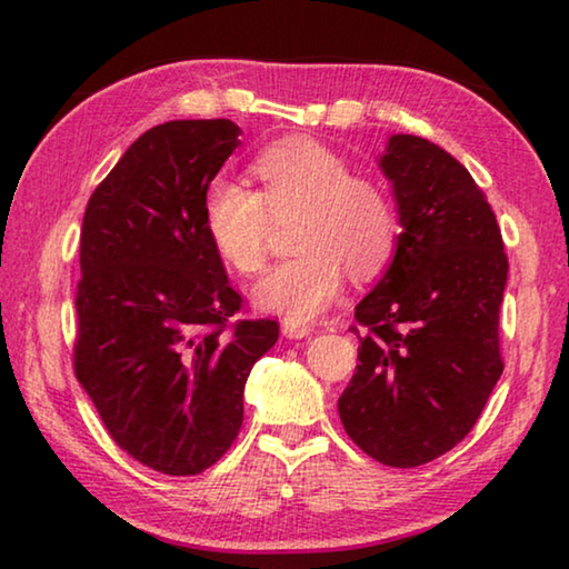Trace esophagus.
Segmentation results:
<instances>
[{"label": "esophagus", "mask_w": 569, "mask_h": 569, "mask_svg": "<svg viewBox=\"0 0 569 569\" xmlns=\"http://www.w3.org/2000/svg\"><path fill=\"white\" fill-rule=\"evenodd\" d=\"M281 329H283V336H288V339H306V336H311L313 326L311 323H303V321L283 319Z\"/></svg>", "instance_id": "esophagus-1"}]
</instances>
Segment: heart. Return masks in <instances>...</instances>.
Listing matches in <instances>:
<instances>
[{"label":"heart","mask_w":569,"mask_h":569,"mask_svg":"<svg viewBox=\"0 0 569 569\" xmlns=\"http://www.w3.org/2000/svg\"><path fill=\"white\" fill-rule=\"evenodd\" d=\"M261 190L233 180L210 186L203 220L210 243L238 273L261 271L273 218L296 216L293 248L253 286V303L268 313L311 321L339 298L346 268L353 278L377 276L397 246L391 200L321 142L286 140L250 162Z\"/></svg>","instance_id":"1"}]
</instances>
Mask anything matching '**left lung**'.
Wrapping results in <instances>:
<instances>
[{"instance_id":"1","label":"left lung","mask_w":569,"mask_h":569,"mask_svg":"<svg viewBox=\"0 0 569 569\" xmlns=\"http://www.w3.org/2000/svg\"><path fill=\"white\" fill-rule=\"evenodd\" d=\"M379 168L401 233L381 281L356 306L366 331L339 413L353 445L407 469L457 447L502 377L509 263L492 206L447 150L391 134Z\"/></svg>"}]
</instances>
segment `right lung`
Instances as JSON below:
<instances>
[{"label":"right lung","instance_id":"1","mask_svg":"<svg viewBox=\"0 0 569 569\" xmlns=\"http://www.w3.org/2000/svg\"><path fill=\"white\" fill-rule=\"evenodd\" d=\"M230 120L140 134L82 218L74 373L118 447L162 475L213 467L243 423L253 363L278 341L240 311L203 206L240 140Z\"/></svg>","mask_w":569,"mask_h":569}]
</instances>
